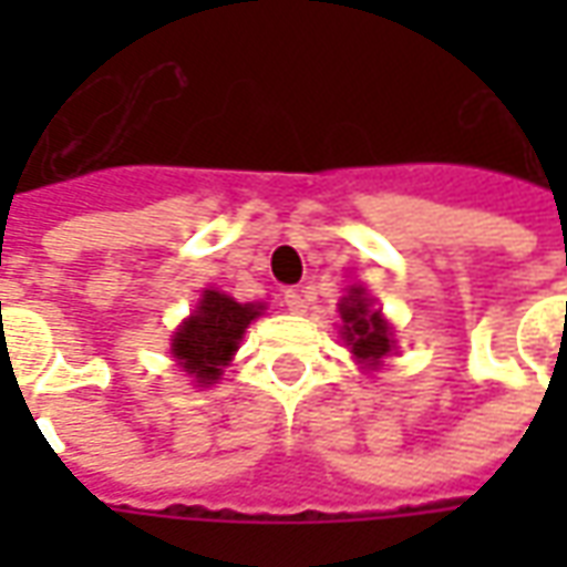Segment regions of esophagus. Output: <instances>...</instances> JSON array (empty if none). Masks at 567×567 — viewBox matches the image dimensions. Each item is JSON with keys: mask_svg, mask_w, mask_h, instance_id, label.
Instances as JSON below:
<instances>
[{"mask_svg": "<svg viewBox=\"0 0 567 567\" xmlns=\"http://www.w3.org/2000/svg\"><path fill=\"white\" fill-rule=\"evenodd\" d=\"M282 303L285 309H288V312H295V316H303V312H307V300H303V295H300L297 288H288V291H285Z\"/></svg>", "mask_w": 567, "mask_h": 567, "instance_id": "esophagus-1", "label": "esophagus"}]
</instances>
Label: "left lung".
Segmentation results:
<instances>
[{
	"label": "left lung",
	"instance_id": "1",
	"mask_svg": "<svg viewBox=\"0 0 567 567\" xmlns=\"http://www.w3.org/2000/svg\"><path fill=\"white\" fill-rule=\"evenodd\" d=\"M340 319H343L340 333L346 346L352 349V355L358 358V364H364L368 370L380 368L382 358L389 355L394 346L392 328L382 319L380 309H373L364 288H349V295L340 300Z\"/></svg>",
	"mask_w": 567,
	"mask_h": 567
}]
</instances>
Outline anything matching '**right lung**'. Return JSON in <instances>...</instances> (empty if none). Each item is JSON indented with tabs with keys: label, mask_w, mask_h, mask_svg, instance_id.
<instances>
[{
	"label": "right lung",
	"mask_w": 567,
	"mask_h": 567,
	"mask_svg": "<svg viewBox=\"0 0 567 567\" xmlns=\"http://www.w3.org/2000/svg\"><path fill=\"white\" fill-rule=\"evenodd\" d=\"M264 303H236L234 297L206 288L197 309L173 333V358L197 385H212L230 364L239 340Z\"/></svg>",
	"instance_id": "obj_1"
}]
</instances>
